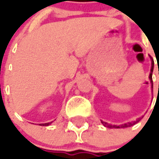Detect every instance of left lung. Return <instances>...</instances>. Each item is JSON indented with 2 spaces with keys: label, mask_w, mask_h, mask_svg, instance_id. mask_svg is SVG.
<instances>
[{
  "label": "left lung",
  "mask_w": 159,
  "mask_h": 159,
  "mask_svg": "<svg viewBox=\"0 0 159 159\" xmlns=\"http://www.w3.org/2000/svg\"><path fill=\"white\" fill-rule=\"evenodd\" d=\"M153 63H152V67H151V73H150L149 75V79H150V81L152 83V89L153 88V83H152V72H153ZM140 121V118H139L138 120H136L135 121H134V122H128V123H125V124H121L120 126H116V125H110L108 124L107 122L105 121H103L101 120V122H102V124L104 126V127H107V128H128V127H131L133 125L136 124L137 122H139Z\"/></svg>",
  "instance_id": "left-lung-1"
}]
</instances>
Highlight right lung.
<instances>
[{
    "label": "right lung",
    "instance_id": "1",
    "mask_svg": "<svg viewBox=\"0 0 159 159\" xmlns=\"http://www.w3.org/2000/svg\"><path fill=\"white\" fill-rule=\"evenodd\" d=\"M52 123V121H50V122H47V123H42L40 126H49V125H50Z\"/></svg>",
    "mask_w": 159,
    "mask_h": 159
}]
</instances>
